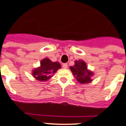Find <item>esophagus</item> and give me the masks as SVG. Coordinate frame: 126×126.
<instances>
[{"instance_id":"34e87169","label":"esophagus","mask_w":126,"mask_h":126,"mask_svg":"<svg viewBox=\"0 0 126 126\" xmlns=\"http://www.w3.org/2000/svg\"><path fill=\"white\" fill-rule=\"evenodd\" d=\"M62 67H63V68H64V69H66V68H67V64H62Z\"/></svg>"}]
</instances>
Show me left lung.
<instances>
[{"mask_svg": "<svg viewBox=\"0 0 126 126\" xmlns=\"http://www.w3.org/2000/svg\"><path fill=\"white\" fill-rule=\"evenodd\" d=\"M70 69L81 84L89 83L91 81V77L93 75V73L88 70L86 64L83 61H75V65L71 66Z\"/></svg>", "mask_w": 126, "mask_h": 126, "instance_id": "obj_1", "label": "left lung"}]
</instances>
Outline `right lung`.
I'll return each mask as SVG.
<instances>
[{"mask_svg":"<svg viewBox=\"0 0 126 126\" xmlns=\"http://www.w3.org/2000/svg\"><path fill=\"white\" fill-rule=\"evenodd\" d=\"M61 67V65L59 62H53L46 58L41 61L40 67L33 71V75L38 80L45 81Z\"/></svg>","mask_w":126,"mask_h":126,"instance_id":"obj_1","label":"right lung"}]
</instances>
